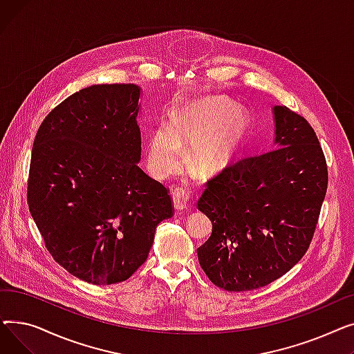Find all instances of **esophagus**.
Segmentation results:
<instances>
[{
    "label": "esophagus",
    "instance_id": "34e87169",
    "mask_svg": "<svg viewBox=\"0 0 354 354\" xmlns=\"http://www.w3.org/2000/svg\"><path fill=\"white\" fill-rule=\"evenodd\" d=\"M189 195L187 191L183 189H175L172 191V201H174V207L176 211H185L189 207Z\"/></svg>",
    "mask_w": 354,
    "mask_h": 354
}]
</instances>
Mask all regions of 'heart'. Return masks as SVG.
I'll use <instances>...</instances> for the list:
<instances>
[{"label":"heart","instance_id":"1","mask_svg":"<svg viewBox=\"0 0 354 354\" xmlns=\"http://www.w3.org/2000/svg\"><path fill=\"white\" fill-rule=\"evenodd\" d=\"M247 111L222 97H207L183 109L172 129L159 126L147 138L146 165L158 179H167L182 166V146H191L189 160L201 171L228 162L248 132Z\"/></svg>","mask_w":354,"mask_h":354}]
</instances>
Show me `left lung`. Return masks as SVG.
I'll return each instance as SVG.
<instances>
[{
    "label": "left lung",
    "mask_w": 354,
    "mask_h": 354,
    "mask_svg": "<svg viewBox=\"0 0 354 354\" xmlns=\"http://www.w3.org/2000/svg\"><path fill=\"white\" fill-rule=\"evenodd\" d=\"M272 113V149L225 167L198 201L212 222L199 264L227 291L264 287L299 263L326 196L327 165L313 127L286 106Z\"/></svg>",
    "instance_id": "left-lung-1"
}]
</instances>
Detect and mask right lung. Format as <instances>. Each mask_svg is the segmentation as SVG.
<instances>
[{
  "mask_svg": "<svg viewBox=\"0 0 354 354\" xmlns=\"http://www.w3.org/2000/svg\"><path fill=\"white\" fill-rule=\"evenodd\" d=\"M140 95L136 84L82 88L50 111L32 145L31 216L55 261L96 286L127 280L174 215L167 189L138 166Z\"/></svg>",
  "mask_w": 354,
  "mask_h": 354,
  "instance_id": "obj_1",
  "label": "right lung"
}]
</instances>
